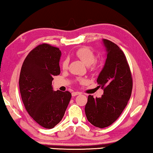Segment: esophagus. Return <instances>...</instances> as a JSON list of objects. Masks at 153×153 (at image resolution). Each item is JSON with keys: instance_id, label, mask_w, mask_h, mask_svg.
I'll use <instances>...</instances> for the list:
<instances>
[{"instance_id": "esophagus-1", "label": "esophagus", "mask_w": 153, "mask_h": 153, "mask_svg": "<svg viewBox=\"0 0 153 153\" xmlns=\"http://www.w3.org/2000/svg\"><path fill=\"white\" fill-rule=\"evenodd\" d=\"M78 95H80V93H79V92H72V97H74V96Z\"/></svg>"}]
</instances>
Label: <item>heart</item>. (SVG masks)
<instances>
[{
    "mask_svg": "<svg viewBox=\"0 0 153 153\" xmlns=\"http://www.w3.org/2000/svg\"><path fill=\"white\" fill-rule=\"evenodd\" d=\"M75 55L81 59L87 66L91 65V68L94 67V62L95 60V56L93 52L87 47H82L77 49L75 52ZM69 61L68 59H65L62 62V68L64 70L68 68Z\"/></svg>",
    "mask_w": 153,
    "mask_h": 153,
    "instance_id": "1",
    "label": "heart"
}]
</instances>
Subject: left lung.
Listing matches in <instances>:
<instances>
[{"label":"left lung","mask_w":153,"mask_h":153,"mask_svg":"<svg viewBox=\"0 0 153 153\" xmlns=\"http://www.w3.org/2000/svg\"><path fill=\"white\" fill-rule=\"evenodd\" d=\"M106 59L97 82L104 91L101 97L89 95L85 106L88 120L94 126L104 128L120 116L131 97L132 78L124 53L118 45L102 39Z\"/></svg>","instance_id":"8db88e82"}]
</instances>
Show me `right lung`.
I'll list each match as a JSON object with an SVG mask.
<instances>
[{
    "label": "right lung",
    "mask_w": 153,
    "mask_h": 153,
    "mask_svg": "<svg viewBox=\"0 0 153 153\" xmlns=\"http://www.w3.org/2000/svg\"><path fill=\"white\" fill-rule=\"evenodd\" d=\"M61 51L42 44L33 49L22 65L19 91L25 108L35 122L52 129L63 118L72 95L53 91V76L60 73Z\"/></svg>",
    "instance_id": "1"
}]
</instances>
